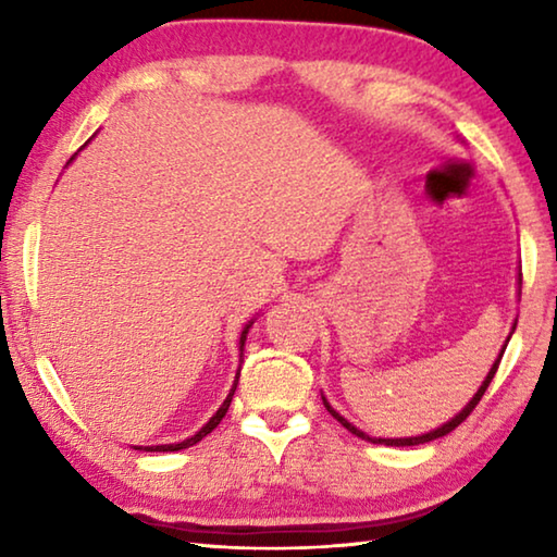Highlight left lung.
I'll use <instances>...</instances> for the list:
<instances>
[{
  "mask_svg": "<svg viewBox=\"0 0 557 557\" xmlns=\"http://www.w3.org/2000/svg\"><path fill=\"white\" fill-rule=\"evenodd\" d=\"M513 329H516V324H513ZM508 338H511V334H508ZM508 338H506V344H508ZM506 344H504V348H502V354H498V358H496V361H494L492 371L486 373L484 383L479 385V391L474 393V398H471V400L465 405V410L457 412L455 418H451L449 422H445V425H442V428H437V430L428 432V435H418V437H393V440H391V437H388V440H385V437H371V435H366V432H361V430H358V428H354L351 422H348L346 418H342V414H338V412L332 408V405L326 403L324 395H322V400H324V408H326L329 412H332V418H336L338 422H342V425H344L348 432H354V435H356V437H361V440H369V442H373V445H388V447H414V445H425V442H432V440H437V437H445V435H449L451 430L459 428L461 422H465V420L469 418V412L476 408L479 400H482V395H484V393H486V388H488V383H492V379H494V375H496L498 363H502V356H504V351H506Z\"/></svg>",
  "mask_w": 557,
  "mask_h": 557,
  "instance_id": "8db88e82",
  "label": "left lung"
}]
</instances>
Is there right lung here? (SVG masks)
<instances>
[{"instance_id":"1","label":"right lung","mask_w":557,"mask_h":557,"mask_svg":"<svg viewBox=\"0 0 557 557\" xmlns=\"http://www.w3.org/2000/svg\"><path fill=\"white\" fill-rule=\"evenodd\" d=\"M250 326H252V322L245 324V329H243V332H240V356H243L245 336H248ZM238 379H240V373H235V383H233V388H231V393H228V398L223 400V405H221L219 410H215L213 418H211L209 422H206V425H203L199 432H196L194 437H188V440H184V442H174V445H154V447H135V449H145V451H178V449H186V447L196 445V442H201L206 435H209L211 430L219 428V422L225 418V412H228V408H231V400H233V393H235V388H238Z\"/></svg>"}]
</instances>
